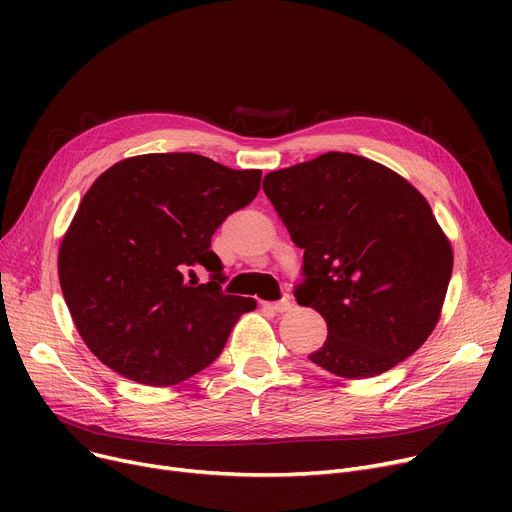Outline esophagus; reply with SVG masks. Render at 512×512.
Here are the masks:
<instances>
[{"label": "esophagus", "instance_id": "obj_1", "mask_svg": "<svg viewBox=\"0 0 512 512\" xmlns=\"http://www.w3.org/2000/svg\"><path fill=\"white\" fill-rule=\"evenodd\" d=\"M267 309H272L276 313H286L292 309V303L288 299H282V301H276V303H265Z\"/></svg>", "mask_w": 512, "mask_h": 512}]
</instances>
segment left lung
<instances>
[{"label":"left lung","mask_w":512,"mask_h":512,"mask_svg":"<svg viewBox=\"0 0 512 512\" xmlns=\"http://www.w3.org/2000/svg\"><path fill=\"white\" fill-rule=\"evenodd\" d=\"M263 191L303 253L297 303L328 338L309 359L346 380L380 375L434 332L452 247L432 207L390 168L330 151L270 172Z\"/></svg>","instance_id":"8db88e82"}]
</instances>
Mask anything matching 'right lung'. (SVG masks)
<instances>
[{"label":"right lung","mask_w":512,"mask_h":512,"mask_svg":"<svg viewBox=\"0 0 512 512\" xmlns=\"http://www.w3.org/2000/svg\"><path fill=\"white\" fill-rule=\"evenodd\" d=\"M259 184L261 170L197 153L128 157L91 184L62 238L58 274L74 326L103 365L174 386L218 359L257 303L222 292L211 236ZM201 266L207 285L196 284Z\"/></svg>","instance_id":"1"}]
</instances>
